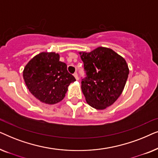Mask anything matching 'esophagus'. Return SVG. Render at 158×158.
<instances>
[{
    "mask_svg": "<svg viewBox=\"0 0 158 158\" xmlns=\"http://www.w3.org/2000/svg\"><path fill=\"white\" fill-rule=\"evenodd\" d=\"M73 75H74V77H75V79H76L77 81V80H78V75H77V73H75L74 74H73Z\"/></svg>",
    "mask_w": 158,
    "mask_h": 158,
    "instance_id": "34e87169",
    "label": "esophagus"
}]
</instances>
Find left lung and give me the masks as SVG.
I'll use <instances>...</instances> for the list:
<instances>
[{
	"instance_id": "left-lung-1",
	"label": "left lung",
	"mask_w": 158,
	"mask_h": 158,
	"mask_svg": "<svg viewBox=\"0 0 158 158\" xmlns=\"http://www.w3.org/2000/svg\"><path fill=\"white\" fill-rule=\"evenodd\" d=\"M79 54L86 73L81 82L85 100L94 109H106L124 90L129 73L126 60L111 49L103 47Z\"/></svg>"
}]
</instances>
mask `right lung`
Returning a JSON list of instances; mask_svg holds the SVG:
<instances>
[{
    "instance_id": "right-lung-1",
    "label": "right lung",
    "mask_w": 158,
    "mask_h": 158,
    "mask_svg": "<svg viewBox=\"0 0 158 158\" xmlns=\"http://www.w3.org/2000/svg\"><path fill=\"white\" fill-rule=\"evenodd\" d=\"M23 77L28 89L41 102L55 104L61 101L70 84L75 81L59 54L41 52L25 66Z\"/></svg>"
}]
</instances>
